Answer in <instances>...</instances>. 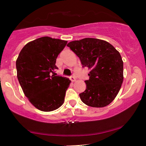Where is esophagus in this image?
Here are the masks:
<instances>
[{"label":"esophagus","instance_id":"obj_1","mask_svg":"<svg viewBox=\"0 0 146 146\" xmlns=\"http://www.w3.org/2000/svg\"><path fill=\"white\" fill-rule=\"evenodd\" d=\"M70 79L72 82H75L76 81V78L74 76H72L70 77Z\"/></svg>","mask_w":146,"mask_h":146}]
</instances>
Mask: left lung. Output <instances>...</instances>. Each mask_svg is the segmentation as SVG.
Here are the masks:
<instances>
[{"instance_id": "left-lung-1", "label": "left lung", "mask_w": 146, "mask_h": 146, "mask_svg": "<svg viewBox=\"0 0 146 146\" xmlns=\"http://www.w3.org/2000/svg\"><path fill=\"white\" fill-rule=\"evenodd\" d=\"M79 57L83 67L90 70L86 89L80 94L85 104L102 108L110 104L123 82V61L118 51L103 40L86 38L67 44Z\"/></svg>"}]
</instances>
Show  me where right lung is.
<instances>
[{
  "instance_id": "add662e5",
  "label": "right lung",
  "mask_w": 146,
  "mask_h": 146,
  "mask_svg": "<svg viewBox=\"0 0 146 146\" xmlns=\"http://www.w3.org/2000/svg\"><path fill=\"white\" fill-rule=\"evenodd\" d=\"M66 40L44 36L27 43L16 62L17 78L25 95L40 110L51 111L61 106L71 81L52 75L56 60Z\"/></svg>"
}]
</instances>
